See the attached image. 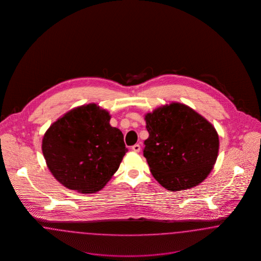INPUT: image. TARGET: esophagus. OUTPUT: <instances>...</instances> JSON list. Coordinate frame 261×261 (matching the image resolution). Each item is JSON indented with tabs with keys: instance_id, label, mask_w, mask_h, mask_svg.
I'll return each instance as SVG.
<instances>
[{
	"instance_id": "esophagus-1",
	"label": "esophagus",
	"mask_w": 261,
	"mask_h": 261,
	"mask_svg": "<svg viewBox=\"0 0 261 261\" xmlns=\"http://www.w3.org/2000/svg\"><path fill=\"white\" fill-rule=\"evenodd\" d=\"M140 149H141V147L139 144H135L134 146H132V150H134L135 152H139Z\"/></svg>"
}]
</instances>
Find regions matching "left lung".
Wrapping results in <instances>:
<instances>
[{"instance_id": "1", "label": "left lung", "mask_w": 261, "mask_h": 261, "mask_svg": "<svg viewBox=\"0 0 261 261\" xmlns=\"http://www.w3.org/2000/svg\"><path fill=\"white\" fill-rule=\"evenodd\" d=\"M145 119L149 138L143 152L154 179L172 192L201 183L218 154L219 139L212 124L179 102L159 108Z\"/></svg>"}]
</instances>
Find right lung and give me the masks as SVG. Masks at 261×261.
Returning <instances> with one entry per match:
<instances>
[{
    "instance_id": "add662e5",
    "label": "right lung",
    "mask_w": 261,
    "mask_h": 261,
    "mask_svg": "<svg viewBox=\"0 0 261 261\" xmlns=\"http://www.w3.org/2000/svg\"><path fill=\"white\" fill-rule=\"evenodd\" d=\"M111 115L95 103L65 113L45 133L42 150L54 177L67 189L95 193L110 181L127 149Z\"/></svg>"
}]
</instances>
